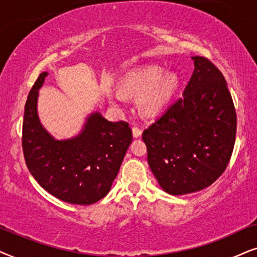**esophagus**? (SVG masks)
<instances>
[{
	"label": "esophagus",
	"mask_w": 257,
	"mask_h": 257,
	"mask_svg": "<svg viewBox=\"0 0 257 257\" xmlns=\"http://www.w3.org/2000/svg\"><path fill=\"white\" fill-rule=\"evenodd\" d=\"M141 134H142V131L139 128V126H134V128H133V136H134L135 139L140 138V136H141Z\"/></svg>",
	"instance_id": "1"
}]
</instances>
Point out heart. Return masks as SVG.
<instances>
[{
    "mask_svg": "<svg viewBox=\"0 0 257 257\" xmlns=\"http://www.w3.org/2000/svg\"><path fill=\"white\" fill-rule=\"evenodd\" d=\"M179 87V77L175 74L164 75V70L157 66H148L134 71L124 81L123 88L126 93L143 95L140 109L145 115H157L175 94ZM112 98L118 103L125 101L124 94L116 91Z\"/></svg>",
    "mask_w": 257,
    "mask_h": 257,
    "instance_id": "obj_1",
    "label": "heart"
}]
</instances>
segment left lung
Here are the masks:
<instances>
[{"mask_svg": "<svg viewBox=\"0 0 257 257\" xmlns=\"http://www.w3.org/2000/svg\"><path fill=\"white\" fill-rule=\"evenodd\" d=\"M183 96L147 128L148 163L170 195L200 191L227 168L236 135V112L227 82L213 62L193 56Z\"/></svg>", "mask_w": 257, "mask_h": 257, "instance_id": "left-lung-1", "label": "left lung"}]
</instances>
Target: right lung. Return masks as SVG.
<instances>
[{
  "label": "right lung",
  "instance_id": "add662e5",
  "mask_svg": "<svg viewBox=\"0 0 257 257\" xmlns=\"http://www.w3.org/2000/svg\"><path fill=\"white\" fill-rule=\"evenodd\" d=\"M48 73H41L27 98L22 148L29 172L41 187L64 202L93 204L110 190L133 141L124 121L110 122L98 111L87 117L75 138L55 140L37 114L39 89Z\"/></svg>",
  "mask_w": 257,
  "mask_h": 257
}]
</instances>
